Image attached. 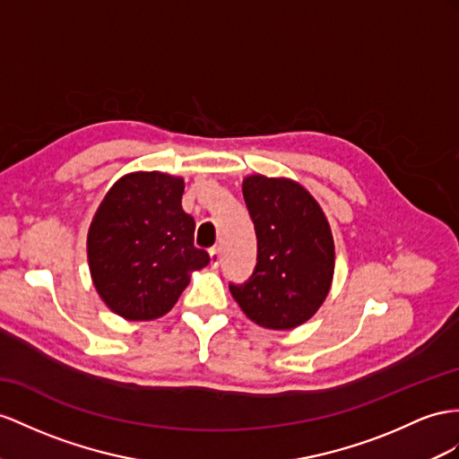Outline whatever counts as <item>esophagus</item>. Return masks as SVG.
<instances>
[{"instance_id":"esophagus-1","label":"esophagus","mask_w":459,"mask_h":459,"mask_svg":"<svg viewBox=\"0 0 459 459\" xmlns=\"http://www.w3.org/2000/svg\"><path fill=\"white\" fill-rule=\"evenodd\" d=\"M209 257H211V267L217 269L219 264H221V248H217V246H215V248H211Z\"/></svg>"}]
</instances>
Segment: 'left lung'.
<instances>
[{
  "mask_svg": "<svg viewBox=\"0 0 459 459\" xmlns=\"http://www.w3.org/2000/svg\"><path fill=\"white\" fill-rule=\"evenodd\" d=\"M244 202L257 237V264L232 299L267 330H295L308 322L332 289L335 246L320 204L290 178L250 174Z\"/></svg>",
  "mask_w": 459,
  "mask_h": 459,
  "instance_id": "8db88e82",
  "label": "left lung"
}]
</instances>
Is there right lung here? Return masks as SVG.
<instances>
[{
  "label": "right lung",
  "instance_id": "1",
  "mask_svg": "<svg viewBox=\"0 0 459 459\" xmlns=\"http://www.w3.org/2000/svg\"><path fill=\"white\" fill-rule=\"evenodd\" d=\"M184 178L129 172L104 195L87 234L91 279L107 307L129 322L172 310L209 254L194 246V217L182 209Z\"/></svg>",
  "mask_w": 459,
  "mask_h": 459
}]
</instances>
